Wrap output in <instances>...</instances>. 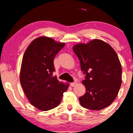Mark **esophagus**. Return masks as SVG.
I'll use <instances>...</instances> for the list:
<instances>
[{
    "label": "esophagus",
    "mask_w": 133,
    "mask_h": 133,
    "mask_svg": "<svg viewBox=\"0 0 133 133\" xmlns=\"http://www.w3.org/2000/svg\"><path fill=\"white\" fill-rule=\"evenodd\" d=\"M77 83L76 82H72V83L70 84V85H71V87H74V86H76V85H77Z\"/></svg>",
    "instance_id": "obj_1"
}]
</instances>
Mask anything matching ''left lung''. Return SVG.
I'll return each mask as SVG.
<instances>
[{"mask_svg": "<svg viewBox=\"0 0 133 133\" xmlns=\"http://www.w3.org/2000/svg\"><path fill=\"white\" fill-rule=\"evenodd\" d=\"M85 74L86 93L79 98L81 105L91 110L109 106L121 86L122 69L117 55L106 42L94 39L73 47Z\"/></svg>", "mask_w": 133, "mask_h": 133, "instance_id": "8db88e82", "label": "left lung"}]
</instances>
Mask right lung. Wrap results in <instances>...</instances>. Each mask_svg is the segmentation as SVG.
Returning a JSON list of instances; mask_svg holds the SVG:
<instances>
[{
	"instance_id": "obj_1",
	"label": "right lung",
	"mask_w": 133,
	"mask_h": 133,
	"mask_svg": "<svg viewBox=\"0 0 133 133\" xmlns=\"http://www.w3.org/2000/svg\"><path fill=\"white\" fill-rule=\"evenodd\" d=\"M65 45L47 37L34 39L25 51L21 64L20 81L30 104L41 111H48L61 103L69 84L57 80L54 57Z\"/></svg>"
}]
</instances>
